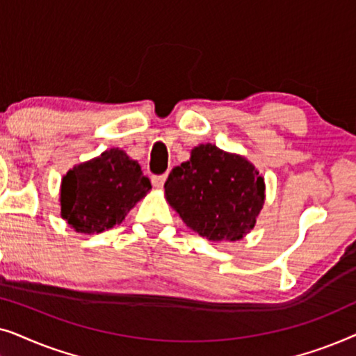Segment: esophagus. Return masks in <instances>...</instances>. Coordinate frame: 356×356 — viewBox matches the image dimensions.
Instances as JSON below:
<instances>
[{
    "mask_svg": "<svg viewBox=\"0 0 356 356\" xmlns=\"http://www.w3.org/2000/svg\"><path fill=\"white\" fill-rule=\"evenodd\" d=\"M165 179H167V175H157V177H152V184H154V188L162 189V188H163Z\"/></svg>",
    "mask_w": 356,
    "mask_h": 356,
    "instance_id": "obj_1",
    "label": "esophagus"
}]
</instances>
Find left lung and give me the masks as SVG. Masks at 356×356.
Here are the masks:
<instances>
[{"label": "left lung", "mask_w": 356, "mask_h": 356, "mask_svg": "<svg viewBox=\"0 0 356 356\" xmlns=\"http://www.w3.org/2000/svg\"><path fill=\"white\" fill-rule=\"evenodd\" d=\"M165 199L209 241H238L256 225L266 202L264 177L240 154L199 144L165 181Z\"/></svg>", "instance_id": "8db88e82"}]
</instances>
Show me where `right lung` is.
<instances>
[{"mask_svg":"<svg viewBox=\"0 0 356 356\" xmlns=\"http://www.w3.org/2000/svg\"><path fill=\"white\" fill-rule=\"evenodd\" d=\"M138 160L113 147L77 163L61 179V218L77 233L92 235L120 225L150 191Z\"/></svg>","mask_w":356,"mask_h":356,"instance_id":"right-lung-1","label":"right lung"}]
</instances>
